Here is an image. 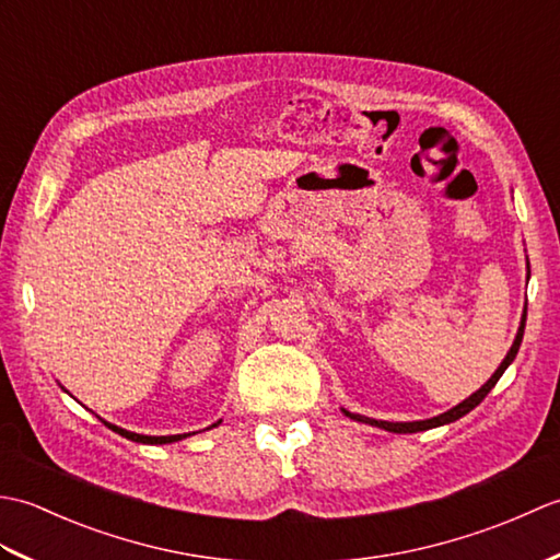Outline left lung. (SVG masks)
<instances>
[{
	"label": "left lung",
	"instance_id": "8db88e82",
	"mask_svg": "<svg viewBox=\"0 0 560 560\" xmlns=\"http://www.w3.org/2000/svg\"><path fill=\"white\" fill-rule=\"evenodd\" d=\"M527 269H529V259H527ZM527 279H529V273H527ZM525 323H527V307H525V313H522L520 329H517V335H515L513 347H510V351H508V355L503 359V363L498 365V371H495L489 380H486V383H483L477 392H474V395H469L467 399L459 401L457 407L447 409L445 413H438V416H433V419H425V421H377V419H368V416H361V413H351V411H347V409H341V411H343V416H349L351 421H359V423H368V425L383 428V431H389V433H421V431H431V428L447 425V423H452V421H457V419H462V416H467L471 409L479 407V404L483 401V397L489 395V392L495 387L498 380H501V375L505 373V368L515 361V355H517V351H520V343H522V335H525Z\"/></svg>",
	"mask_w": 560,
	"mask_h": 560
}]
</instances>
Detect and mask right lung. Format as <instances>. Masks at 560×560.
<instances>
[{
  "label": "right lung",
  "instance_id": "1",
  "mask_svg": "<svg viewBox=\"0 0 560 560\" xmlns=\"http://www.w3.org/2000/svg\"><path fill=\"white\" fill-rule=\"evenodd\" d=\"M103 421V419H101ZM105 425L110 428V431H115L117 435H122V438H127V440H135V443H144V445H168V443H177V440H183V438H187L189 433H180V435H141V433H132V431H125V428H120V425H115V423H108V421H103ZM221 421H217L213 425H209V428H217Z\"/></svg>",
  "mask_w": 560,
  "mask_h": 560
}]
</instances>
